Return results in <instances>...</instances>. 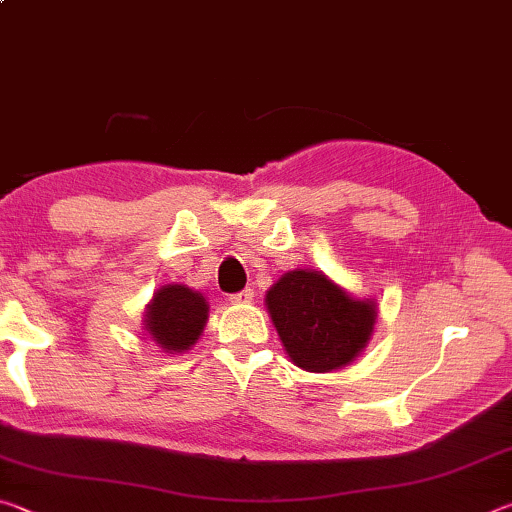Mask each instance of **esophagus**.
<instances>
[{
    "instance_id": "esophagus-1",
    "label": "esophagus",
    "mask_w": 512,
    "mask_h": 512,
    "mask_svg": "<svg viewBox=\"0 0 512 512\" xmlns=\"http://www.w3.org/2000/svg\"><path fill=\"white\" fill-rule=\"evenodd\" d=\"M253 298H255V291L253 289H244V291H239V293H232L230 302H232V305H248V302H253Z\"/></svg>"
}]
</instances>
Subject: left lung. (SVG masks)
<instances>
[{
  "instance_id": "obj_1",
  "label": "left lung",
  "mask_w": 512,
  "mask_h": 512,
  "mask_svg": "<svg viewBox=\"0 0 512 512\" xmlns=\"http://www.w3.org/2000/svg\"><path fill=\"white\" fill-rule=\"evenodd\" d=\"M264 302L289 361L307 372L345 368L375 332L377 300L352 296L316 268L284 273Z\"/></svg>"
}]
</instances>
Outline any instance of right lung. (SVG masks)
<instances>
[{
  "label": "right lung",
  "instance_id": "1",
  "mask_svg": "<svg viewBox=\"0 0 512 512\" xmlns=\"http://www.w3.org/2000/svg\"><path fill=\"white\" fill-rule=\"evenodd\" d=\"M210 305L187 284H164L144 309V332L164 354H183L201 339Z\"/></svg>",
  "mask_w": 512,
  "mask_h": 512
}]
</instances>
